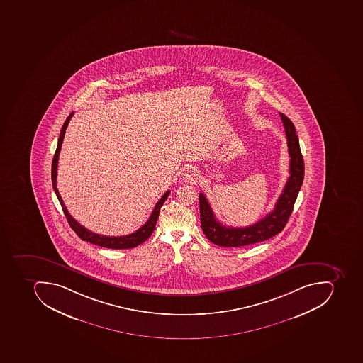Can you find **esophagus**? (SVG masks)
I'll return each mask as SVG.
<instances>
[{
	"label": "esophagus",
	"instance_id": "obj_1",
	"mask_svg": "<svg viewBox=\"0 0 363 363\" xmlns=\"http://www.w3.org/2000/svg\"><path fill=\"white\" fill-rule=\"evenodd\" d=\"M184 177H186V180L190 181V182H196V181L199 180V171H198V169H194V167L186 169V173H184Z\"/></svg>",
	"mask_w": 363,
	"mask_h": 363
}]
</instances>
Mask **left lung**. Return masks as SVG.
<instances>
[{
	"label": "left lung",
	"instance_id": "8db88e82",
	"mask_svg": "<svg viewBox=\"0 0 363 363\" xmlns=\"http://www.w3.org/2000/svg\"><path fill=\"white\" fill-rule=\"evenodd\" d=\"M286 130V143L290 156V177L282 194L279 196L276 207L265 217L247 227H226L220 224L210 207L205 194H199L200 221L202 232L216 245L224 247H238L263 242L276 236L286 226L294 210L300 188L303 186L305 167L300 150L296 128L289 118L279 112Z\"/></svg>",
	"mask_w": 363,
	"mask_h": 363
}]
</instances>
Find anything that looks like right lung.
<instances>
[{"instance_id":"add662e5","label":"right lung","mask_w":363,"mask_h":363,"mask_svg":"<svg viewBox=\"0 0 363 363\" xmlns=\"http://www.w3.org/2000/svg\"><path fill=\"white\" fill-rule=\"evenodd\" d=\"M73 115L74 112H72L71 115L66 118L65 123H64L63 127H62L60 138H58L57 148H56V152H55L52 164V188H54L55 194H56L58 200H60L64 215H65L66 219L69 221V226L72 227L74 232L77 233V236H79L81 240H85V242H92L94 245L101 246V247L112 248V250H127V248L136 247V246L140 245L145 240H147L150 235L153 234L154 229H155L156 226V221H157L158 215H160V210H161V207L163 206L165 200L167 199L169 190H167V192L161 196V199L158 200L155 208H154L153 213L150 216V218L146 221V224L143 225L140 228L137 229L136 232L133 233V234L125 235V236H117V238H116V236H104V235L90 232L89 229L79 224V223L69 215V210L66 209L63 199H62V196H60V192H58L57 186H56L58 157H60V148H62V144H63L66 128H67V125H69V121H71V118L73 117Z\"/></svg>"}]
</instances>
